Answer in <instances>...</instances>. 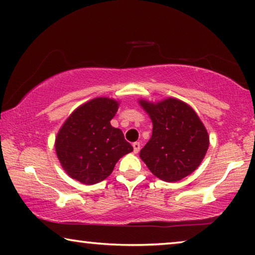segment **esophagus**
Listing matches in <instances>:
<instances>
[{"label": "esophagus", "mask_w": 255, "mask_h": 255, "mask_svg": "<svg viewBox=\"0 0 255 255\" xmlns=\"http://www.w3.org/2000/svg\"><path fill=\"white\" fill-rule=\"evenodd\" d=\"M132 146H133V152H134V154H138L140 150V142H138V141H136V142H133Z\"/></svg>", "instance_id": "esophagus-1"}]
</instances>
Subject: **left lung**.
Listing matches in <instances>:
<instances>
[{
	"instance_id": "obj_1",
	"label": "left lung",
	"mask_w": 255,
	"mask_h": 255,
	"mask_svg": "<svg viewBox=\"0 0 255 255\" xmlns=\"http://www.w3.org/2000/svg\"><path fill=\"white\" fill-rule=\"evenodd\" d=\"M139 104L150 116L152 134L140 151L150 172L166 182H177L199 166L209 148V134L195 111L174 98Z\"/></svg>"
}]
</instances>
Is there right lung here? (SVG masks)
Instances as JSON below:
<instances>
[{"label": "right lung", "mask_w": 255, "mask_h": 255, "mask_svg": "<svg viewBox=\"0 0 255 255\" xmlns=\"http://www.w3.org/2000/svg\"><path fill=\"white\" fill-rule=\"evenodd\" d=\"M119 103L96 98L72 113L58 132L56 152L70 178L84 185L105 180L122 156L133 150L120 128H113Z\"/></svg>", "instance_id": "1"}]
</instances>
